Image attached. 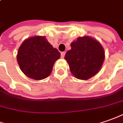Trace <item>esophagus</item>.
<instances>
[{
  "label": "esophagus",
  "mask_w": 123,
  "mask_h": 123,
  "mask_svg": "<svg viewBox=\"0 0 123 123\" xmlns=\"http://www.w3.org/2000/svg\"><path fill=\"white\" fill-rule=\"evenodd\" d=\"M65 52H62L61 53V57L62 58H63L65 57Z\"/></svg>",
  "instance_id": "34e87169"
}]
</instances>
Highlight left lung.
<instances>
[{"label":"left lung","mask_w":123,"mask_h":123,"mask_svg":"<svg viewBox=\"0 0 123 123\" xmlns=\"http://www.w3.org/2000/svg\"><path fill=\"white\" fill-rule=\"evenodd\" d=\"M65 54L70 71L76 78L87 80L99 72L105 58L103 47L90 36L79 37Z\"/></svg>","instance_id":"8db88e82"}]
</instances>
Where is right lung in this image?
<instances>
[{"label": "right lung", "mask_w": 123, "mask_h": 123, "mask_svg": "<svg viewBox=\"0 0 123 123\" xmlns=\"http://www.w3.org/2000/svg\"><path fill=\"white\" fill-rule=\"evenodd\" d=\"M61 53L45 36L27 38L19 48L17 59L21 70L29 78L41 80L50 75Z\"/></svg>", "instance_id": "1"}]
</instances>
